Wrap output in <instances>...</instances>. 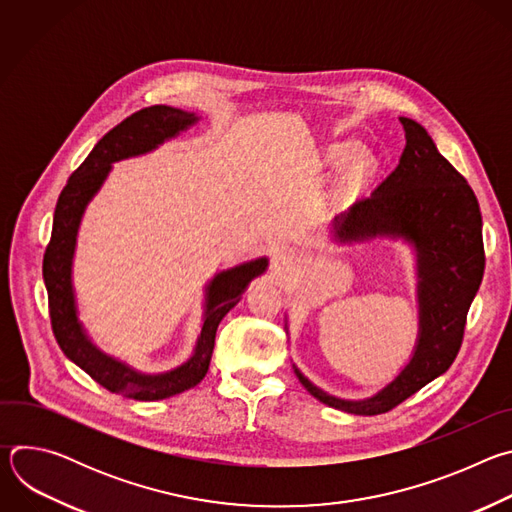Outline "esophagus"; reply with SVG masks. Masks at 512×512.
I'll use <instances>...</instances> for the list:
<instances>
[{
	"label": "esophagus",
	"mask_w": 512,
	"mask_h": 512,
	"mask_svg": "<svg viewBox=\"0 0 512 512\" xmlns=\"http://www.w3.org/2000/svg\"><path fill=\"white\" fill-rule=\"evenodd\" d=\"M291 259H294V255H291L287 249H275L273 253H271V263H273V267L275 269H285L289 263H291Z\"/></svg>",
	"instance_id": "34e87169"
}]
</instances>
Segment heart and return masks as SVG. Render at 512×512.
<instances>
[{"instance_id": "heart-1", "label": "heart", "mask_w": 512, "mask_h": 512, "mask_svg": "<svg viewBox=\"0 0 512 512\" xmlns=\"http://www.w3.org/2000/svg\"><path fill=\"white\" fill-rule=\"evenodd\" d=\"M358 145L356 143H338L330 150V160L338 166L348 164L352 158H356ZM375 172V160L369 154H362L354 160L352 168H350V176L358 182H364L367 178H371Z\"/></svg>"}]
</instances>
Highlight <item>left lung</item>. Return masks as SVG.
I'll return each instance as SVG.
<instances>
[{
	"mask_svg": "<svg viewBox=\"0 0 512 512\" xmlns=\"http://www.w3.org/2000/svg\"><path fill=\"white\" fill-rule=\"evenodd\" d=\"M405 150L397 168L332 221L336 243L395 239L415 253L417 340L409 362L381 391L342 399L294 373L320 403L354 413H387L444 375L462 346L466 316L484 275L482 214L464 176L440 154L417 121L399 117ZM287 328V326H285Z\"/></svg>",
	"mask_w": 512,
	"mask_h": 512,
	"instance_id": "1",
	"label": "left lung"
}]
</instances>
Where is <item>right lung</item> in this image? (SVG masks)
I'll return each mask as SVG.
<instances>
[{"instance_id": "1", "label": "right lung", "mask_w": 512, "mask_h": 512, "mask_svg": "<svg viewBox=\"0 0 512 512\" xmlns=\"http://www.w3.org/2000/svg\"><path fill=\"white\" fill-rule=\"evenodd\" d=\"M198 121L200 117L196 113L154 105L133 113L113 127L60 192L54 210L52 237L44 253L42 275L48 289L50 320L58 346L107 391L135 401L168 399L196 387L204 379L210 367L218 324L241 302L249 283L263 275L269 263L267 257H257L218 271L206 283L204 314L194 350L188 360L164 373H141L127 362L105 354L89 338L79 320L72 263H75L79 229L89 202L105 184L115 162L150 154Z\"/></svg>"}]
</instances>
